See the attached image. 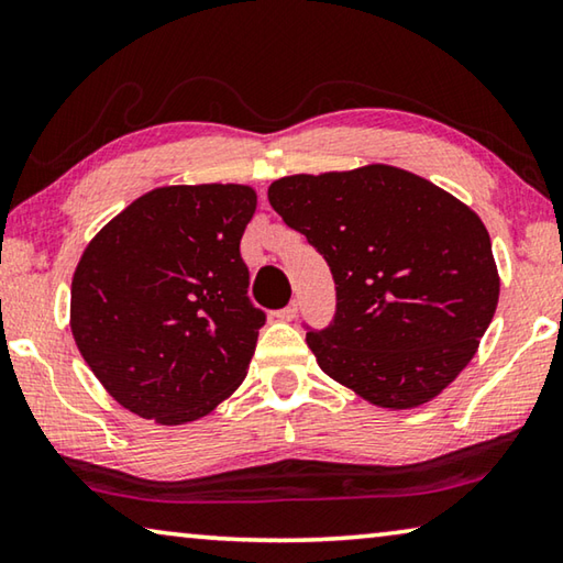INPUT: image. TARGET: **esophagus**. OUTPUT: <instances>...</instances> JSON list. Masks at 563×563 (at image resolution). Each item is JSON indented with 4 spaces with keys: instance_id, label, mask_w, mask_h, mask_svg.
<instances>
[{
    "instance_id": "esophagus-1",
    "label": "esophagus",
    "mask_w": 563,
    "mask_h": 563,
    "mask_svg": "<svg viewBox=\"0 0 563 563\" xmlns=\"http://www.w3.org/2000/svg\"><path fill=\"white\" fill-rule=\"evenodd\" d=\"M298 312H300V305H298V300H292V302L288 305V308L278 310V318L285 320V322H290V320L298 318Z\"/></svg>"
}]
</instances>
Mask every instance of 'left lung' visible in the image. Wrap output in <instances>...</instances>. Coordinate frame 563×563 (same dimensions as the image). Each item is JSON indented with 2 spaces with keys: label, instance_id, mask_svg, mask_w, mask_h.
<instances>
[{
  "label": "left lung",
  "instance_id": "left-lung-1",
  "mask_svg": "<svg viewBox=\"0 0 563 563\" xmlns=\"http://www.w3.org/2000/svg\"><path fill=\"white\" fill-rule=\"evenodd\" d=\"M268 201L335 280V318L305 335L322 373L409 409L470 365L499 300L489 233L470 206L385 164L285 176Z\"/></svg>",
  "mask_w": 563,
  "mask_h": 563
}]
</instances>
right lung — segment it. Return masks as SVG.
Here are the masks:
<instances>
[{"label":"right lung","mask_w":563,"mask_h":563,"mask_svg":"<svg viewBox=\"0 0 563 563\" xmlns=\"http://www.w3.org/2000/svg\"><path fill=\"white\" fill-rule=\"evenodd\" d=\"M253 213L247 186H166L87 245L71 280V332L129 412L194 422L243 383L265 325L241 258Z\"/></svg>","instance_id":"right-lung-1"}]
</instances>
